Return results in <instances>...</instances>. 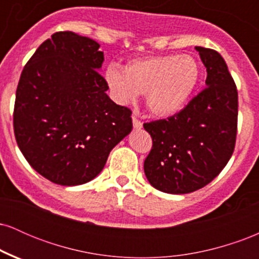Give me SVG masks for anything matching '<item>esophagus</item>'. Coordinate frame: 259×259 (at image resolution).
Instances as JSON below:
<instances>
[{
  "label": "esophagus",
  "mask_w": 259,
  "mask_h": 259,
  "mask_svg": "<svg viewBox=\"0 0 259 259\" xmlns=\"http://www.w3.org/2000/svg\"><path fill=\"white\" fill-rule=\"evenodd\" d=\"M133 125H134V129L140 130L142 127V121L139 120L135 115H133Z\"/></svg>",
  "instance_id": "34e87169"
}]
</instances>
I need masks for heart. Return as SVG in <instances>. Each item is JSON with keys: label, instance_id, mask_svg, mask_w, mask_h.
Here are the masks:
<instances>
[{"label": "heart", "instance_id": "obj_1", "mask_svg": "<svg viewBox=\"0 0 259 259\" xmlns=\"http://www.w3.org/2000/svg\"><path fill=\"white\" fill-rule=\"evenodd\" d=\"M201 79V67L190 55L134 58L121 69L109 64L105 80L113 100L121 106L136 102L145 94L148 111L159 118L179 113Z\"/></svg>", "mask_w": 259, "mask_h": 259}]
</instances>
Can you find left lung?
<instances>
[{"mask_svg":"<svg viewBox=\"0 0 259 259\" xmlns=\"http://www.w3.org/2000/svg\"><path fill=\"white\" fill-rule=\"evenodd\" d=\"M195 50L206 67L207 88L173 117L144 124L153 141L145 175L167 194H189L209 184L227 165L236 141L237 90L228 65L214 50Z\"/></svg>","mask_w":259,"mask_h":259,"instance_id":"1","label":"left lung"}]
</instances>
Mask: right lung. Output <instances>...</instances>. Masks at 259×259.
<instances>
[{
    "instance_id": "right-lung-1",
    "label": "right lung",
    "mask_w": 259,
    "mask_h": 259,
    "mask_svg": "<svg viewBox=\"0 0 259 259\" xmlns=\"http://www.w3.org/2000/svg\"><path fill=\"white\" fill-rule=\"evenodd\" d=\"M99 49L90 37L56 32L38 46L18 82V147L38 174L58 185L95 179L133 129L132 111L106 94Z\"/></svg>"
}]
</instances>
